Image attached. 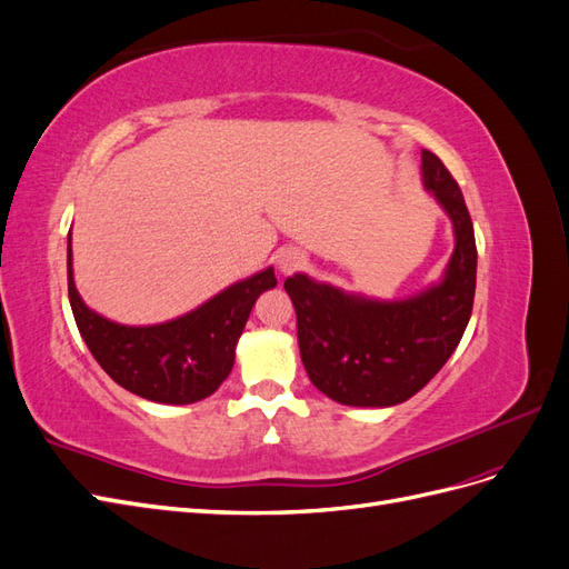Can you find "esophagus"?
<instances>
[{
  "instance_id": "obj_1",
  "label": "esophagus",
  "mask_w": 569,
  "mask_h": 569,
  "mask_svg": "<svg viewBox=\"0 0 569 569\" xmlns=\"http://www.w3.org/2000/svg\"><path fill=\"white\" fill-rule=\"evenodd\" d=\"M306 266V256L299 249H282L278 253V270L282 274H291Z\"/></svg>"
}]
</instances>
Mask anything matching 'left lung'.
Returning <instances> with one entry per match:
<instances>
[{
	"instance_id": "left-lung-1",
	"label": "left lung",
	"mask_w": 569,
	"mask_h": 569,
	"mask_svg": "<svg viewBox=\"0 0 569 569\" xmlns=\"http://www.w3.org/2000/svg\"><path fill=\"white\" fill-rule=\"evenodd\" d=\"M420 176L451 218L456 237L437 282L406 299H375L306 272L284 280L297 311L303 368L341 406L389 408L408 401L443 368L470 322L477 247L468 206L437 153L422 149Z\"/></svg>"
}]
</instances>
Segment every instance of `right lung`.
I'll return each mask as SVG.
<instances>
[{
    "label": "right lung",
    "mask_w": 569,
    "mask_h": 569,
    "mask_svg": "<svg viewBox=\"0 0 569 569\" xmlns=\"http://www.w3.org/2000/svg\"><path fill=\"white\" fill-rule=\"evenodd\" d=\"M274 284V270L266 268L176 320L120 325L78 295L68 237V299L84 343L116 385L153 403H197L226 382L251 308Z\"/></svg>",
    "instance_id": "obj_1"
}]
</instances>
